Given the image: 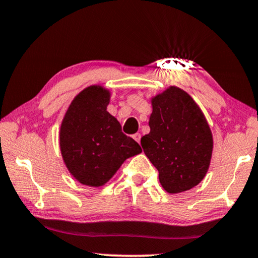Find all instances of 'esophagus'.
<instances>
[{
    "label": "esophagus",
    "instance_id": "esophagus-1",
    "mask_svg": "<svg viewBox=\"0 0 258 258\" xmlns=\"http://www.w3.org/2000/svg\"><path fill=\"white\" fill-rule=\"evenodd\" d=\"M133 139L137 141V143H140V139H141V134L140 133H136L133 134Z\"/></svg>",
    "mask_w": 258,
    "mask_h": 258
}]
</instances>
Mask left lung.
Here are the masks:
<instances>
[{
	"label": "left lung",
	"instance_id": "left-lung-1",
	"mask_svg": "<svg viewBox=\"0 0 258 258\" xmlns=\"http://www.w3.org/2000/svg\"><path fill=\"white\" fill-rule=\"evenodd\" d=\"M151 131L141 146L170 194L189 190L209 168L213 136L205 115L189 94L170 86L152 98Z\"/></svg>",
	"mask_w": 258,
	"mask_h": 258
}]
</instances>
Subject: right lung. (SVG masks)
<instances>
[{
	"label": "right lung",
	"mask_w": 258,
	"mask_h": 258,
	"mask_svg": "<svg viewBox=\"0 0 258 258\" xmlns=\"http://www.w3.org/2000/svg\"><path fill=\"white\" fill-rule=\"evenodd\" d=\"M108 103V90L89 86L75 97L61 121V157L72 176L86 186H103L126 159L141 153L139 144L106 111Z\"/></svg>",
	"instance_id": "add662e5"
}]
</instances>
